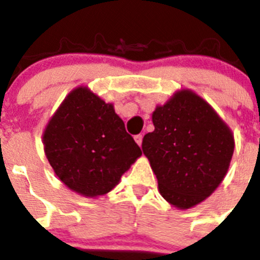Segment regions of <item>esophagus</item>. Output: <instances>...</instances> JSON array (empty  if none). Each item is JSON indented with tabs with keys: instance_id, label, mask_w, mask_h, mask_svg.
Returning a JSON list of instances; mask_svg holds the SVG:
<instances>
[{
	"instance_id": "34e87169",
	"label": "esophagus",
	"mask_w": 260,
	"mask_h": 260,
	"mask_svg": "<svg viewBox=\"0 0 260 260\" xmlns=\"http://www.w3.org/2000/svg\"><path fill=\"white\" fill-rule=\"evenodd\" d=\"M135 141L137 142V145H139V146H141V144H142V135L135 136Z\"/></svg>"
}]
</instances>
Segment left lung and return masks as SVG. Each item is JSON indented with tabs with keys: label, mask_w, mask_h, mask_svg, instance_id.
Returning <instances> with one entry per match:
<instances>
[{
	"label": "left lung",
	"mask_w": 260,
	"mask_h": 260,
	"mask_svg": "<svg viewBox=\"0 0 260 260\" xmlns=\"http://www.w3.org/2000/svg\"><path fill=\"white\" fill-rule=\"evenodd\" d=\"M154 131L142 140V153L158 180L159 193L186 210L205 201L220 185L235 151L225 121L190 89L177 90L154 110Z\"/></svg>",
	"instance_id": "8db88e82"
}]
</instances>
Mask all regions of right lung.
I'll return each mask as SVG.
<instances>
[{"label": "right lung", "mask_w": 260, "mask_h": 260, "mask_svg": "<svg viewBox=\"0 0 260 260\" xmlns=\"http://www.w3.org/2000/svg\"><path fill=\"white\" fill-rule=\"evenodd\" d=\"M43 142L58 179L88 198L113 190L141 155L114 105L86 86L66 95L48 121Z\"/></svg>", "instance_id": "add662e5"}]
</instances>
